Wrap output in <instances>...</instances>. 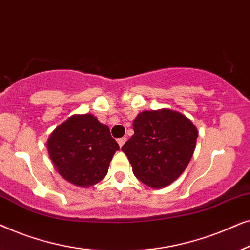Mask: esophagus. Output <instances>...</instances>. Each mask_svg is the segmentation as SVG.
<instances>
[{
	"label": "esophagus",
	"instance_id": "34e87169",
	"mask_svg": "<svg viewBox=\"0 0 250 250\" xmlns=\"http://www.w3.org/2000/svg\"><path fill=\"white\" fill-rule=\"evenodd\" d=\"M125 142H127V138H125V137L119 138V139H118V143H119L120 147H122V146H123V144H125Z\"/></svg>",
	"mask_w": 250,
	"mask_h": 250
}]
</instances>
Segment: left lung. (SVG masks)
Masks as SVG:
<instances>
[{
	"instance_id": "obj_1",
	"label": "left lung",
	"mask_w": 250,
	"mask_h": 250,
	"mask_svg": "<svg viewBox=\"0 0 250 250\" xmlns=\"http://www.w3.org/2000/svg\"><path fill=\"white\" fill-rule=\"evenodd\" d=\"M134 135L122 146L132 172L153 188L176 181L188 167L198 138L195 125L171 109L144 111L134 120Z\"/></svg>"
}]
</instances>
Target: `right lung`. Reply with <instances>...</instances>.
I'll return each instance as SVG.
<instances>
[{
  "label": "right lung",
  "mask_w": 250,
  "mask_h": 250,
  "mask_svg": "<svg viewBox=\"0 0 250 250\" xmlns=\"http://www.w3.org/2000/svg\"><path fill=\"white\" fill-rule=\"evenodd\" d=\"M46 147L58 174L82 188L105 177L113 155L120 149L107 125L91 114L66 120L50 136Z\"/></svg>",
  "instance_id": "1"
}]
</instances>
